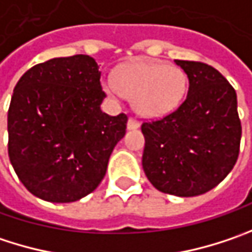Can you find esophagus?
I'll use <instances>...</instances> for the list:
<instances>
[{
  "mask_svg": "<svg viewBox=\"0 0 252 252\" xmlns=\"http://www.w3.org/2000/svg\"><path fill=\"white\" fill-rule=\"evenodd\" d=\"M140 126V123L136 120L135 117H130L129 120H127V129H137Z\"/></svg>",
  "mask_w": 252,
  "mask_h": 252,
  "instance_id": "34e87169",
  "label": "esophagus"
}]
</instances>
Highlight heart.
Segmentation results:
<instances>
[{"label":"heart","instance_id":"obj_1","mask_svg":"<svg viewBox=\"0 0 252 252\" xmlns=\"http://www.w3.org/2000/svg\"><path fill=\"white\" fill-rule=\"evenodd\" d=\"M187 73L178 65L139 60L120 65L115 81H106L104 90L110 96L122 93L132 101L137 115L160 117L173 112L185 97Z\"/></svg>","mask_w":252,"mask_h":252}]
</instances>
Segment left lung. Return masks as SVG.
I'll return each instance as SVG.
<instances>
[{"instance_id": "obj_1", "label": "left lung", "mask_w": 252, "mask_h": 252, "mask_svg": "<svg viewBox=\"0 0 252 252\" xmlns=\"http://www.w3.org/2000/svg\"><path fill=\"white\" fill-rule=\"evenodd\" d=\"M175 63L188 76V96L169 115L143 122L142 166L158 190L196 196L224 181L238 159L241 122L237 93L212 65Z\"/></svg>"}]
</instances>
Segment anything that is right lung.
Listing matches in <instances>:
<instances>
[{
	"label": "right lung",
	"mask_w": 252,
	"mask_h": 252,
	"mask_svg": "<svg viewBox=\"0 0 252 252\" xmlns=\"http://www.w3.org/2000/svg\"><path fill=\"white\" fill-rule=\"evenodd\" d=\"M90 56L51 59L18 80L8 109V156L23 185L48 202H74L99 187L127 116H109Z\"/></svg>",
	"instance_id": "obj_1"
}]
</instances>
